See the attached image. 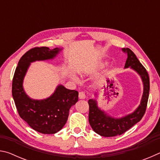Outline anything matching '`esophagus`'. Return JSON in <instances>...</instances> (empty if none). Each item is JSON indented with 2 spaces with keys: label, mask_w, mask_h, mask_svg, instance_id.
<instances>
[{
  "label": "esophagus",
  "mask_w": 160,
  "mask_h": 160,
  "mask_svg": "<svg viewBox=\"0 0 160 160\" xmlns=\"http://www.w3.org/2000/svg\"><path fill=\"white\" fill-rule=\"evenodd\" d=\"M78 97H79L80 99H85L86 98L85 94L83 92H79V95H78Z\"/></svg>",
  "instance_id": "esophagus-1"
}]
</instances>
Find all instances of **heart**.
Here are the masks:
<instances>
[{"label": "heart", "mask_w": 160, "mask_h": 160, "mask_svg": "<svg viewBox=\"0 0 160 160\" xmlns=\"http://www.w3.org/2000/svg\"><path fill=\"white\" fill-rule=\"evenodd\" d=\"M72 78H73V79H74V80H77V77H75V75H72Z\"/></svg>", "instance_id": "heart-1"}]
</instances>
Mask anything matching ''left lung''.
Listing matches in <instances>:
<instances>
[{
	"instance_id": "8db88e82",
	"label": "left lung",
	"mask_w": 160,
	"mask_h": 160,
	"mask_svg": "<svg viewBox=\"0 0 160 160\" xmlns=\"http://www.w3.org/2000/svg\"><path fill=\"white\" fill-rule=\"evenodd\" d=\"M122 50L128 56L124 68H129L133 70L141 78L143 85L142 98L139 106L134 112L120 118H115L108 114L98 106V102L95 99L89 100V122L93 131L101 136L113 137L123 134L141 120L147 107L150 92V79L147 70L130 48H123ZM94 96L97 97L98 95L95 94Z\"/></svg>"
}]
</instances>
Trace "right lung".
<instances>
[{
    "mask_svg": "<svg viewBox=\"0 0 160 160\" xmlns=\"http://www.w3.org/2000/svg\"><path fill=\"white\" fill-rule=\"evenodd\" d=\"M63 50L48 47L32 48L22 56L12 80V94L20 117L32 129L43 134H54L63 128L68 120L70 107L78 100V92L68 90L61 84L50 97L34 99L23 88V81L32 63L52 60Z\"/></svg>",
    "mask_w": 160,
    "mask_h": 160,
    "instance_id": "obj_1",
    "label": "right lung"
}]
</instances>
